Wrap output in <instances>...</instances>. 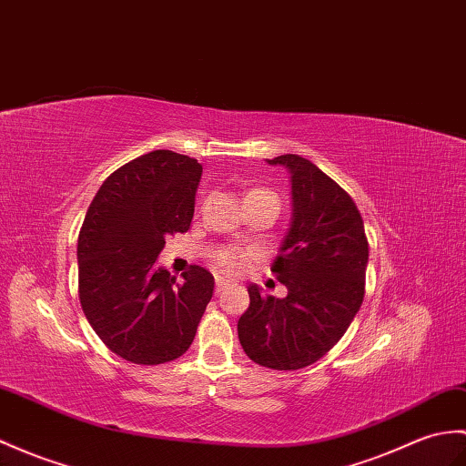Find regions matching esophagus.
I'll return each instance as SVG.
<instances>
[{"label": "esophagus", "mask_w": 466, "mask_h": 466, "mask_svg": "<svg viewBox=\"0 0 466 466\" xmlns=\"http://www.w3.org/2000/svg\"><path fill=\"white\" fill-rule=\"evenodd\" d=\"M228 284H230V279H226L222 276H216V294H218V291H222Z\"/></svg>", "instance_id": "esophagus-1"}]
</instances>
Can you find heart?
I'll return each mask as SVG.
<instances>
[{
    "instance_id": "b5f03b06",
    "label": "heart",
    "mask_w": 466,
    "mask_h": 466,
    "mask_svg": "<svg viewBox=\"0 0 466 466\" xmlns=\"http://www.w3.org/2000/svg\"><path fill=\"white\" fill-rule=\"evenodd\" d=\"M252 192H264V190H252ZM250 262V254L238 252V250H222L216 254V266L228 274H238Z\"/></svg>"
}]
</instances>
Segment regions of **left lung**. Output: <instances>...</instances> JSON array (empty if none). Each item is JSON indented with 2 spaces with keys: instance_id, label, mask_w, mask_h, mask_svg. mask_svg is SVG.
Here are the masks:
<instances>
[{
  "instance_id": "left-lung-1",
  "label": "left lung",
  "mask_w": 466,
  "mask_h": 466,
  "mask_svg": "<svg viewBox=\"0 0 466 466\" xmlns=\"http://www.w3.org/2000/svg\"><path fill=\"white\" fill-rule=\"evenodd\" d=\"M268 165L284 167L291 182V218L272 264L288 296L248 286L250 308L238 319V339L258 365L304 370L341 339L360 311L370 246L350 194L311 160L282 155Z\"/></svg>"
}]
</instances>
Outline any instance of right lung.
<instances>
[{
    "label": "right lung",
    "instance_id": "obj_1",
    "mask_svg": "<svg viewBox=\"0 0 466 466\" xmlns=\"http://www.w3.org/2000/svg\"><path fill=\"white\" fill-rule=\"evenodd\" d=\"M200 177L197 158L153 150L115 170L86 210L77 242L81 308L106 348L131 363L180 357L212 299L208 269L192 266L178 284L157 266L165 238L188 230Z\"/></svg>",
    "mask_w": 466,
    "mask_h": 466
}]
</instances>
